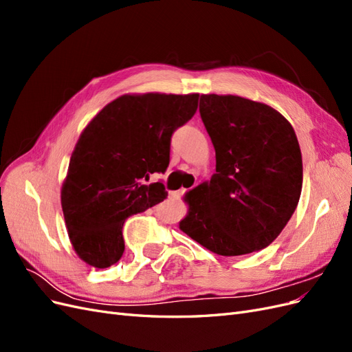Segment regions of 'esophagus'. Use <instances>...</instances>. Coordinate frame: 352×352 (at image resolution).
Returning <instances> with one entry per match:
<instances>
[{"mask_svg": "<svg viewBox=\"0 0 352 352\" xmlns=\"http://www.w3.org/2000/svg\"><path fill=\"white\" fill-rule=\"evenodd\" d=\"M184 192H185V190H182V189H180V190H172V192H168V198L170 199H179L180 197L184 195Z\"/></svg>", "mask_w": 352, "mask_h": 352, "instance_id": "obj_1", "label": "esophagus"}]
</instances>
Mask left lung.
Instances as JSON below:
<instances>
[{"label": "left lung", "mask_w": 352, "mask_h": 352, "mask_svg": "<svg viewBox=\"0 0 352 352\" xmlns=\"http://www.w3.org/2000/svg\"><path fill=\"white\" fill-rule=\"evenodd\" d=\"M199 114L216 150V173L185 195L189 211L180 230L226 257L269 247L302 188L291 123L270 105L236 95H201Z\"/></svg>", "instance_id": "left-lung-1"}]
</instances>
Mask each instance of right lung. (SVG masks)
<instances>
[{"label":"right lung","instance_id":"obj_1","mask_svg":"<svg viewBox=\"0 0 352 352\" xmlns=\"http://www.w3.org/2000/svg\"><path fill=\"white\" fill-rule=\"evenodd\" d=\"M198 94L122 95L85 127L61 188V207L74 251L107 269L124 251L123 223L167 198L163 182L177 127L192 119Z\"/></svg>","mask_w":352,"mask_h":352}]
</instances>
